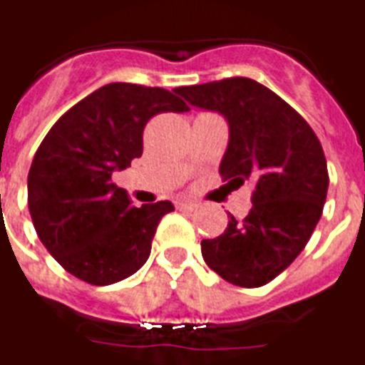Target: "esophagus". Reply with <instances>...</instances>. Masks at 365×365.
Masks as SVG:
<instances>
[{
	"mask_svg": "<svg viewBox=\"0 0 365 365\" xmlns=\"http://www.w3.org/2000/svg\"><path fill=\"white\" fill-rule=\"evenodd\" d=\"M175 205H177V209H179V211H196V209L200 207V205L194 202H177Z\"/></svg>",
	"mask_w": 365,
	"mask_h": 365,
	"instance_id": "esophagus-1",
	"label": "esophagus"
}]
</instances>
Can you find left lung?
Returning a JSON list of instances; mask_svg holds the SVG:
<instances>
[{
  "instance_id": "left-lung-1",
  "label": "left lung",
  "mask_w": 365,
  "mask_h": 365,
  "mask_svg": "<svg viewBox=\"0 0 365 365\" xmlns=\"http://www.w3.org/2000/svg\"><path fill=\"white\" fill-rule=\"evenodd\" d=\"M175 93L227 118L230 140L219 173L228 185H255L250 213L230 215L221 236L202 240L203 261L230 284L261 287L297 259L320 221L329 186L320 140L297 110L250 78Z\"/></svg>"
}]
</instances>
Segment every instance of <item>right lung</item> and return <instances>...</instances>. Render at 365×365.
<instances>
[{
	"instance_id": "right-lung-1",
	"label": "right lung",
	"mask_w": 365,
	"mask_h": 365,
	"mask_svg": "<svg viewBox=\"0 0 365 365\" xmlns=\"http://www.w3.org/2000/svg\"><path fill=\"white\" fill-rule=\"evenodd\" d=\"M162 112L188 104L162 87L108 83L56 120L28 173V209L41 244L66 272L91 285L129 278L150 257L171 202L133 207L112 182L143 156V131Z\"/></svg>"
}]
</instances>
